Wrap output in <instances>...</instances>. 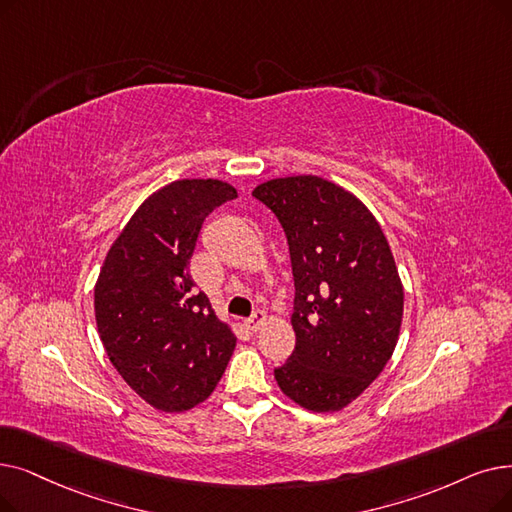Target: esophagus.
I'll return each mask as SVG.
<instances>
[{"label":"esophagus","instance_id":"1","mask_svg":"<svg viewBox=\"0 0 512 512\" xmlns=\"http://www.w3.org/2000/svg\"><path fill=\"white\" fill-rule=\"evenodd\" d=\"M263 322H265V311L257 309L253 311V316L249 320H244V326H247L251 332H257L263 326Z\"/></svg>","mask_w":512,"mask_h":512}]
</instances>
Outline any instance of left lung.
I'll return each mask as SVG.
<instances>
[{
	"mask_svg": "<svg viewBox=\"0 0 512 512\" xmlns=\"http://www.w3.org/2000/svg\"><path fill=\"white\" fill-rule=\"evenodd\" d=\"M284 228L295 278V351L278 387L311 412H337L379 376L397 345L404 286L368 207L318 175L253 190Z\"/></svg>",
	"mask_w": 512,
	"mask_h": 512,
	"instance_id": "1",
	"label": "left lung"
}]
</instances>
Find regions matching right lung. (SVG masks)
Returning <instances> with one entry per match:
<instances>
[{"instance_id":"1","label":"right lung","mask_w":512,"mask_h":512,"mask_svg":"<svg viewBox=\"0 0 512 512\" xmlns=\"http://www.w3.org/2000/svg\"><path fill=\"white\" fill-rule=\"evenodd\" d=\"M219 180H177L150 194L110 247L94 288L110 362L144 402L184 412L213 393L236 337L205 293L190 257L205 217L236 198Z\"/></svg>"}]
</instances>
